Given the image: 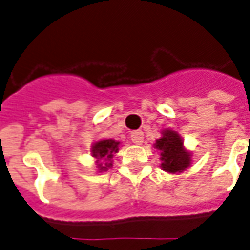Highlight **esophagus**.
<instances>
[{
    "mask_svg": "<svg viewBox=\"0 0 250 250\" xmlns=\"http://www.w3.org/2000/svg\"><path fill=\"white\" fill-rule=\"evenodd\" d=\"M132 141L136 144V145H141L144 143V133L141 131H135L131 133Z\"/></svg>",
    "mask_w": 250,
    "mask_h": 250,
    "instance_id": "34e87169",
    "label": "esophagus"
}]
</instances>
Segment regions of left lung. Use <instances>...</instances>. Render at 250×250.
Segmentation results:
<instances>
[{
  "mask_svg": "<svg viewBox=\"0 0 250 250\" xmlns=\"http://www.w3.org/2000/svg\"><path fill=\"white\" fill-rule=\"evenodd\" d=\"M154 147L160 151V167L168 173H181L191 164V153L185 149L184 140L173 129H163Z\"/></svg>",
  "mask_w": 250,
  "mask_h": 250,
  "instance_id": "1",
  "label": "left lung"
}]
</instances>
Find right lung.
Here are the masks:
<instances>
[{
  "mask_svg": "<svg viewBox=\"0 0 250 250\" xmlns=\"http://www.w3.org/2000/svg\"><path fill=\"white\" fill-rule=\"evenodd\" d=\"M119 141L113 139L99 140L93 143L91 147V155L96 159V166L99 172L107 171L109 168L113 167V157L115 153L119 151Z\"/></svg>",
  "mask_w": 250,
  "mask_h": 250,
  "instance_id": "1",
  "label": "right lung"
}]
</instances>
